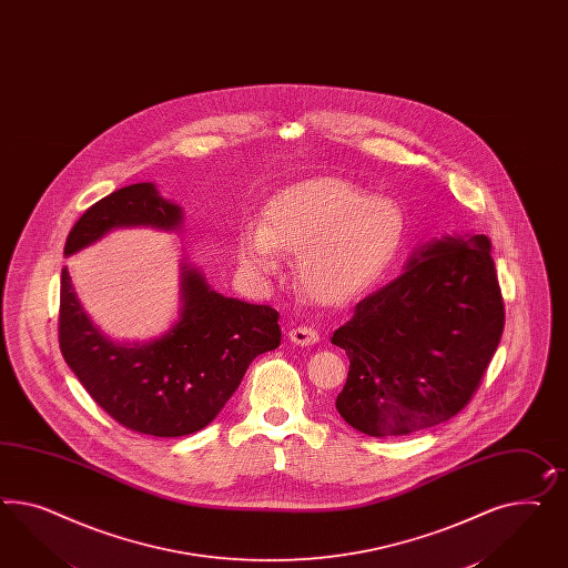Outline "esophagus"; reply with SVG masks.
<instances>
[{
  "label": "esophagus",
  "mask_w": 568,
  "mask_h": 568,
  "mask_svg": "<svg viewBox=\"0 0 568 568\" xmlns=\"http://www.w3.org/2000/svg\"><path fill=\"white\" fill-rule=\"evenodd\" d=\"M288 341L292 344H298V346H311V344L320 341V334L313 327L298 325V327H292L291 332H288Z\"/></svg>",
  "instance_id": "1"
}]
</instances>
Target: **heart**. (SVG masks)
Masks as SVG:
<instances>
[{
  "label": "heart",
  "instance_id": "heart-1",
  "mask_svg": "<svg viewBox=\"0 0 568 568\" xmlns=\"http://www.w3.org/2000/svg\"><path fill=\"white\" fill-rule=\"evenodd\" d=\"M403 207L369 196L341 179L292 184L265 210V222L239 230V257L257 274L280 267V251L298 253L301 291L320 303H341L363 291L396 255L405 239Z\"/></svg>",
  "mask_w": 568,
  "mask_h": 568
}]
</instances>
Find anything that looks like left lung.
I'll return each instance as SVG.
<instances>
[{"mask_svg":"<svg viewBox=\"0 0 568 568\" xmlns=\"http://www.w3.org/2000/svg\"><path fill=\"white\" fill-rule=\"evenodd\" d=\"M503 329L489 239L454 234L422 244L405 272L357 303L332 336L351 361L336 398L342 419L375 438L453 419L479 386Z\"/></svg>","mask_w":568,"mask_h":568,"instance_id":"left-lung-1","label":"left lung"}]
</instances>
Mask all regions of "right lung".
Returning <instances> with one entry per match:
<instances>
[{
    "instance_id": "add662e5",
    "label": "right lung",
    "mask_w": 568,
    "mask_h": 568,
    "mask_svg": "<svg viewBox=\"0 0 568 568\" xmlns=\"http://www.w3.org/2000/svg\"><path fill=\"white\" fill-rule=\"evenodd\" d=\"M182 210L153 182L130 184L84 211L65 239L70 257L118 227L176 230ZM180 315L149 342H115L91 322L68 270L60 286V348L68 367L126 429L180 438L207 427L243 382L251 361L280 346L276 308L211 291L191 263L180 267Z\"/></svg>"
}]
</instances>
